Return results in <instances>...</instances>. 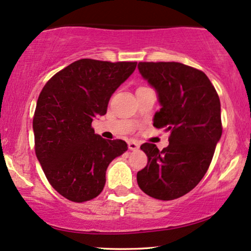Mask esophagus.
<instances>
[{"label": "esophagus", "instance_id": "obj_1", "mask_svg": "<svg viewBox=\"0 0 251 251\" xmlns=\"http://www.w3.org/2000/svg\"><path fill=\"white\" fill-rule=\"evenodd\" d=\"M139 147H140L139 142H136V141H129L128 142V149H129V151H138Z\"/></svg>", "mask_w": 251, "mask_h": 251}]
</instances>
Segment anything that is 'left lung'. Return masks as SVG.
Listing matches in <instances>:
<instances>
[{
	"instance_id": "obj_1",
	"label": "left lung",
	"mask_w": 251,
	"mask_h": 251,
	"mask_svg": "<svg viewBox=\"0 0 251 251\" xmlns=\"http://www.w3.org/2000/svg\"><path fill=\"white\" fill-rule=\"evenodd\" d=\"M142 77L156 90L161 109L153 125L170 132L169 146H141L148 157L138 171L146 195L173 201L191 191L210 167L220 140V100L205 73L179 62H139Z\"/></svg>"
}]
</instances>
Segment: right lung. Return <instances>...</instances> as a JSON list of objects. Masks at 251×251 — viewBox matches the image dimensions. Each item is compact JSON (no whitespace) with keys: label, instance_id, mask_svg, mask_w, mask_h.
Returning <instances> with one entry per match:
<instances>
[{"label":"right lung","instance_id":"obj_1","mask_svg":"<svg viewBox=\"0 0 251 251\" xmlns=\"http://www.w3.org/2000/svg\"><path fill=\"white\" fill-rule=\"evenodd\" d=\"M136 62L81 59L53 76L38 97L34 149L46 178L68 201L96 198L111 161L127 151L123 140L95 134L91 123L106 113L110 97Z\"/></svg>","mask_w":251,"mask_h":251}]
</instances>
